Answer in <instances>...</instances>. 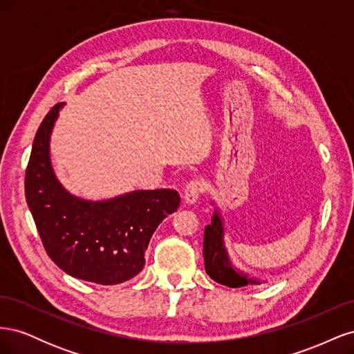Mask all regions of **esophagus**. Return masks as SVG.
Listing matches in <instances>:
<instances>
[{"instance_id":"34e87169","label":"esophagus","mask_w":354,"mask_h":354,"mask_svg":"<svg viewBox=\"0 0 354 354\" xmlns=\"http://www.w3.org/2000/svg\"><path fill=\"white\" fill-rule=\"evenodd\" d=\"M203 194V183L199 178L190 180L185 187V202L189 205H194L198 202L199 196Z\"/></svg>"}]
</instances>
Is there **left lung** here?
<instances>
[{
	"label": "left lung",
	"instance_id": "obj_1",
	"mask_svg": "<svg viewBox=\"0 0 354 354\" xmlns=\"http://www.w3.org/2000/svg\"><path fill=\"white\" fill-rule=\"evenodd\" d=\"M224 229L218 211L214 212L211 224L205 227L203 233V261H205V272L211 279L226 285L229 288H241L248 283H260L248 277L232 266L226 248H224Z\"/></svg>",
	"mask_w": 354,
	"mask_h": 354
}]
</instances>
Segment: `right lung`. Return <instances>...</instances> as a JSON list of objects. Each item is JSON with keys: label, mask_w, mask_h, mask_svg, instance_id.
<instances>
[{"label": "right lung", "mask_w": 354, "mask_h": 354, "mask_svg": "<svg viewBox=\"0 0 354 354\" xmlns=\"http://www.w3.org/2000/svg\"><path fill=\"white\" fill-rule=\"evenodd\" d=\"M63 103L53 106L32 145L25 195L42 245L63 272L100 285L131 279L145 266L156 227L180 205L173 189L134 190L108 201L71 195L50 162V134Z\"/></svg>", "instance_id": "right-lung-1"}]
</instances>
